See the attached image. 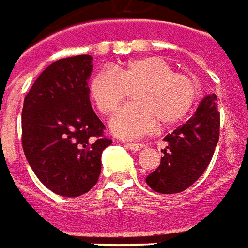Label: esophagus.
<instances>
[{"label": "esophagus", "instance_id": "esophagus-1", "mask_svg": "<svg viewBox=\"0 0 248 248\" xmlns=\"http://www.w3.org/2000/svg\"><path fill=\"white\" fill-rule=\"evenodd\" d=\"M125 147H128L129 149H132V151H140L141 148H144V144L141 143H125Z\"/></svg>", "mask_w": 248, "mask_h": 248}]
</instances>
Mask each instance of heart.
I'll list each match as a JSON object with an SVG mask.
<instances>
[{"mask_svg":"<svg viewBox=\"0 0 248 248\" xmlns=\"http://www.w3.org/2000/svg\"><path fill=\"white\" fill-rule=\"evenodd\" d=\"M135 104L124 107L110 120L112 132L125 139L139 138L176 124L194 107L199 85L194 77L175 72L159 56L138 57L113 71L105 69L92 77L89 97L101 115L113 113L133 91Z\"/></svg>","mask_w":248,"mask_h":248,"instance_id":"obj_1","label":"heart"}]
</instances>
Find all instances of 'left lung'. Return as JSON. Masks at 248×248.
Returning a JSON list of instances; mask_svg holds the SVG:
<instances>
[{
    "label": "left lung",
    "mask_w": 248,
    "mask_h": 248,
    "mask_svg": "<svg viewBox=\"0 0 248 248\" xmlns=\"http://www.w3.org/2000/svg\"><path fill=\"white\" fill-rule=\"evenodd\" d=\"M215 94L200 101L195 115L163 139L160 164L145 177L151 188L159 194H177L187 189L208 167L219 141L220 116Z\"/></svg>",
    "instance_id": "obj_1"
}]
</instances>
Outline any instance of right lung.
I'll use <instances>...</instances> for the list:
<instances>
[{
  "mask_svg": "<svg viewBox=\"0 0 248 248\" xmlns=\"http://www.w3.org/2000/svg\"><path fill=\"white\" fill-rule=\"evenodd\" d=\"M92 57L54 61L37 77L22 107V148L40 182L76 198L97 183L101 154L112 140L93 112L88 80Z\"/></svg>",
  "mask_w": 248,
  "mask_h": 248,
  "instance_id": "add662e5",
  "label": "right lung"
}]
</instances>
